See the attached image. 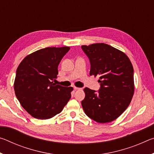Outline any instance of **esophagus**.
Masks as SVG:
<instances>
[{
  "instance_id": "obj_1",
  "label": "esophagus",
  "mask_w": 154,
  "mask_h": 154,
  "mask_svg": "<svg viewBox=\"0 0 154 154\" xmlns=\"http://www.w3.org/2000/svg\"><path fill=\"white\" fill-rule=\"evenodd\" d=\"M75 90H82V88H78V87H74Z\"/></svg>"
}]
</instances>
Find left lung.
<instances>
[{"instance_id":"1","label":"left lung","mask_w":154,"mask_h":154,"mask_svg":"<svg viewBox=\"0 0 154 154\" xmlns=\"http://www.w3.org/2000/svg\"><path fill=\"white\" fill-rule=\"evenodd\" d=\"M90 62V75L99 76L98 92L85 88L82 101L85 113L93 120L104 124L121 116L134 94V69L126 54L105 43L82 45Z\"/></svg>"}]
</instances>
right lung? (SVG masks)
<instances>
[{"instance_id":"add662e5","label":"right lung","mask_w":154,"mask_h":154,"mask_svg":"<svg viewBox=\"0 0 154 154\" xmlns=\"http://www.w3.org/2000/svg\"><path fill=\"white\" fill-rule=\"evenodd\" d=\"M69 47L46 48L29 54L18 66L14 90L21 105L33 118L47 119L60 113L72 87L56 85L58 66Z\"/></svg>"}]
</instances>
